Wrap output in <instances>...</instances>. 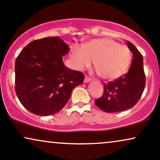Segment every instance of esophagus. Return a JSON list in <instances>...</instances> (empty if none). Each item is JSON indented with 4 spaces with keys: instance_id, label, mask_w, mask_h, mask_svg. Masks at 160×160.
Here are the masks:
<instances>
[{
    "instance_id": "esophagus-1",
    "label": "esophagus",
    "mask_w": 160,
    "mask_h": 160,
    "mask_svg": "<svg viewBox=\"0 0 160 160\" xmlns=\"http://www.w3.org/2000/svg\"><path fill=\"white\" fill-rule=\"evenodd\" d=\"M90 81H91V79H90L89 77L85 76V78H84V82H85V83L86 82H90Z\"/></svg>"
}]
</instances>
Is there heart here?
<instances>
[{
  "mask_svg": "<svg viewBox=\"0 0 160 160\" xmlns=\"http://www.w3.org/2000/svg\"><path fill=\"white\" fill-rule=\"evenodd\" d=\"M71 58L78 70L88 68L94 61L102 78L112 81L127 72L131 62V52L127 46L112 39L96 38L83 46H72Z\"/></svg>",
  "mask_w": 160,
  "mask_h": 160,
  "instance_id": "obj_1",
  "label": "heart"
}]
</instances>
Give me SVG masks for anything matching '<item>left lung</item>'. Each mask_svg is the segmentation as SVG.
I'll list each match as a JSON object with an SVG mask.
<instances>
[{"mask_svg":"<svg viewBox=\"0 0 160 160\" xmlns=\"http://www.w3.org/2000/svg\"><path fill=\"white\" fill-rule=\"evenodd\" d=\"M127 44L133 56L129 70L108 84L104 83L103 95L95 100L96 105L104 112L116 113L133 108L145 89V74L142 56L132 43L128 41Z\"/></svg>","mask_w":160,"mask_h":160,"instance_id":"obj_1","label":"left lung"}]
</instances>
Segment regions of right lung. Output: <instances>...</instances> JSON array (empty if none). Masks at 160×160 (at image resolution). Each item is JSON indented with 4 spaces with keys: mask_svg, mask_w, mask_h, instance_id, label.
Here are the masks:
<instances>
[{
    "mask_svg": "<svg viewBox=\"0 0 160 160\" xmlns=\"http://www.w3.org/2000/svg\"><path fill=\"white\" fill-rule=\"evenodd\" d=\"M70 47L58 37L32 41L15 60V89L20 102L31 113L50 116L60 111L84 75L64 66L62 56Z\"/></svg>",
    "mask_w": 160,
    "mask_h": 160,
    "instance_id": "1",
    "label": "right lung"
}]
</instances>
